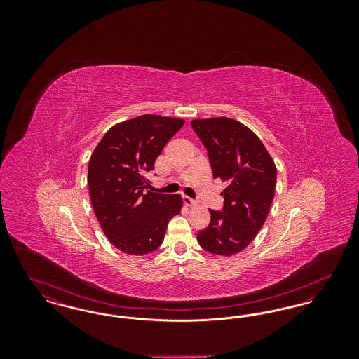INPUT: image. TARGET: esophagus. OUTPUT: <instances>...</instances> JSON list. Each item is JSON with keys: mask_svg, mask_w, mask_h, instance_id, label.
I'll list each match as a JSON object with an SVG mask.
<instances>
[{"mask_svg": "<svg viewBox=\"0 0 359 359\" xmlns=\"http://www.w3.org/2000/svg\"><path fill=\"white\" fill-rule=\"evenodd\" d=\"M183 203L187 205V207H192V205H196V202L188 196H183Z\"/></svg>", "mask_w": 359, "mask_h": 359, "instance_id": "34e87169", "label": "esophagus"}]
</instances>
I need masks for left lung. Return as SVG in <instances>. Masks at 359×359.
<instances>
[{"label": "left lung", "mask_w": 359, "mask_h": 359, "mask_svg": "<svg viewBox=\"0 0 359 359\" xmlns=\"http://www.w3.org/2000/svg\"><path fill=\"white\" fill-rule=\"evenodd\" d=\"M191 126L208 154L214 179L227 183L222 211L198 233L205 252L233 256L242 252L266 221L273 202L277 171L273 158L248 126L227 117L192 120Z\"/></svg>", "instance_id": "1"}]
</instances>
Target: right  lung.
Here are the masks:
<instances>
[{"label": "right lung", "instance_id": "1", "mask_svg": "<svg viewBox=\"0 0 359 359\" xmlns=\"http://www.w3.org/2000/svg\"><path fill=\"white\" fill-rule=\"evenodd\" d=\"M184 120L144 114L106 132L88 161V191L104 236L126 255L142 256L164 241L182 210L180 195L147 191L148 172Z\"/></svg>", "mask_w": 359, "mask_h": 359}]
</instances>
